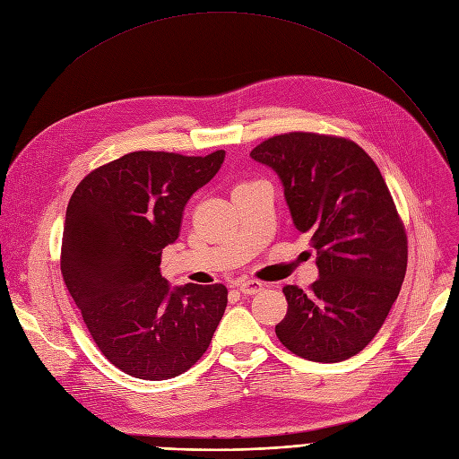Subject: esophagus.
Masks as SVG:
<instances>
[{
  "mask_svg": "<svg viewBox=\"0 0 459 459\" xmlns=\"http://www.w3.org/2000/svg\"><path fill=\"white\" fill-rule=\"evenodd\" d=\"M237 290L245 295H255L261 290H265V283L259 280H241V281H237Z\"/></svg>",
  "mask_w": 459,
  "mask_h": 459,
  "instance_id": "esophagus-1",
  "label": "esophagus"
}]
</instances>
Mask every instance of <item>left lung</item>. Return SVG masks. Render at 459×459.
<instances>
[{"mask_svg": "<svg viewBox=\"0 0 459 459\" xmlns=\"http://www.w3.org/2000/svg\"><path fill=\"white\" fill-rule=\"evenodd\" d=\"M250 157L276 171L295 228L317 250L310 290L283 288L278 340L314 362L357 355L379 333L407 269L405 228L379 168L355 142L316 133L273 136Z\"/></svg>", "mask_w": 459, "mask_h": 459, "instance_id": "8db88e82", "label": "left lung"}]
</instances>
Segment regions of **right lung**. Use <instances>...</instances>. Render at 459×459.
Returning a JSON list of instances; mask_svg holds the SVG:
<instances>
[{"label":"right lung","instance_id":"1","mask_svg":"<svg viewBox=\"0 0 459 459\" xmlns=\"http://www.w3.org/2000/svg\"><path fill=\"white\" fill-rule=\"evenodd\" d=\"M226 152L185 157L134 151L85 176L63 226L61 274L100 353L147 381L176 377L202 359L221 323L222 283L169 288L162 248L176 243L190 195Z\"/></svg>","mask_w":459,"mask_h":459}]
</instances>
